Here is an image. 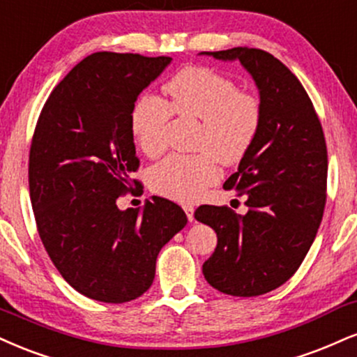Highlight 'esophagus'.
<instances>
[{"label":"esophagus","mask_w":357,"mask_h":357,"mask_svg":"<svg viewBox=\"0 0 357 357\" xmlns=\"http://www.w3.org/2000/svg\"><path fill=\"white\" fill-rule=\"evenodd\" d=\"M184 213H186L188 220H190L191 222L195 221V208H192L191 204H186V206H184Z\"/></svg>","instance_id":"34e87169"}]
</instances>
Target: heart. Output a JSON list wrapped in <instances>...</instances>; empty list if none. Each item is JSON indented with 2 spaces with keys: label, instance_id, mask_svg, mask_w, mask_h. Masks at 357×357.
<instances>
[{
  "label": "heart",
  "instance_id": "obj_1",
  "mask_svg": "<svg viewBox=\"0 0 357 357\" xmlns=\"http://www.w3.org/2000/svg\"><path fill=\"white\" fill-rule=\"evenodd\" d=\"M165 101L143 94L130 113L136 144L148 156L165 151L173 114L199 121L197 154H169L149 167V186L169 199L192 203L220 179L218 157L236 165L249 153L263 123V102L255 93L239 89L234 79L204 66L184 68L167 81Z\"/></svg>",
  "mask_w": 357,
  "mask_h": 357
}]
</instances>
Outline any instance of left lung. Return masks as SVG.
<instances>
[{
	"instance_id": "8db88e82",
	"label": "left lung",
	"mask_w": 357,
	"mask_h": 357,
	"mask_svg": "<svg viewBox=\"0 0 357 357\" xmlns=\"http://www.w3.org/2000/svg\"><path fill=\"white\" fill-rule=\"evenodd\" d=\"M203 54L239 59L263 102L259 135L225 183L226 190L248 196V213L209 204L195 213L218 236L203 274L225 294L261 296L298 271L323 221L328 188L323 126L306 89L273 54L257 48Z\"/></svg>"
}]
</instances>
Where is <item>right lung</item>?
I'll return each mask as SVG.
<instances>
[{"mask_svg":"<svg viewBox=\"0 0 357 357\" xmlns=\"http://www.w3.org/2000/svg\"><path fill=\"white\" fill-rule=\"evenodd\" d=\"M169 56L93 53L43 106L29 148L34 220L59 274L86 298L128 303L153 284L161 248L186 226L178 204L153 196L143 211H121L139 167L130 113Z\"/></svg>","mask_w":357,"mask_h":357,"instance_id":"obj_1","label":"right lung"}]
</instances>
